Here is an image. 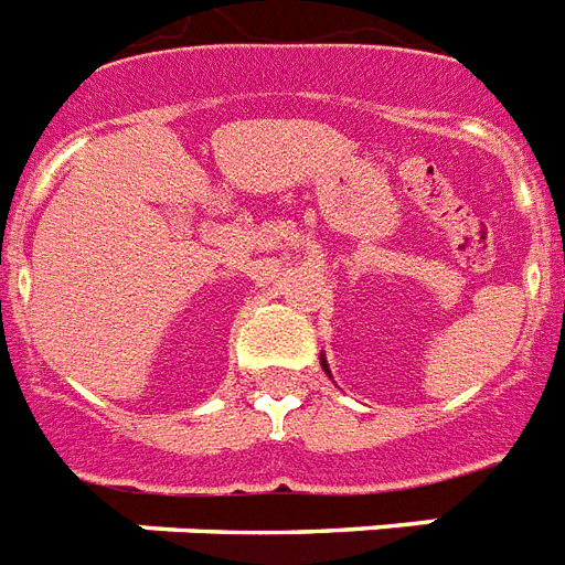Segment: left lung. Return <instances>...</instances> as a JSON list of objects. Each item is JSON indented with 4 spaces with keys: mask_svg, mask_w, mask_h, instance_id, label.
Instances as JSON below:
<instances>
[{
    "mask_svg": "<svg viewBox=\"0 0 565 565\" xmlns=\"http://www.w3.org/2000/svg\"><path fill=\"white\" fill-rule=\"evenodd\" d=\"M323 370H327V364H323Z\"/></svg>",
    "mask_w": 565,
    "mask_h": 565,
    "instance_id": "8db88e82",
    "label": "left lung"
}]
</instances>
